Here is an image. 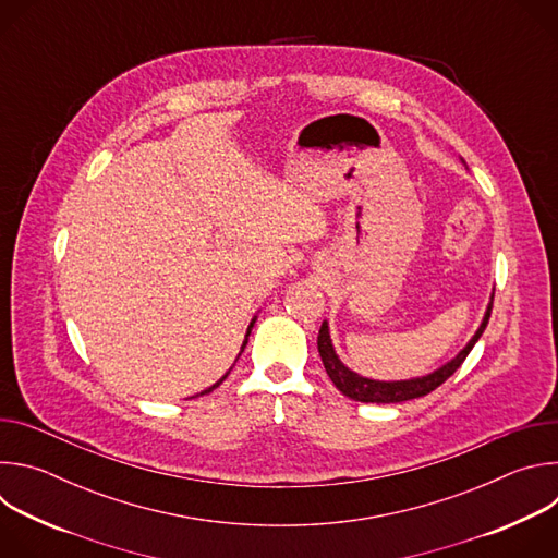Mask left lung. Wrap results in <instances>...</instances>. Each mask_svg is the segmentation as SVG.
Listing matches in <instances>:
<instances>
[{
    "label": "left lung",
    "mask_w": 558,
    "mask_h": 558,
    "mask_svg": "<svg viewBox=\"0 0 558 558\" xmlns=\"http://www.w3.org/2000/svg\"><path fill=\"white\" fill-rule=\"evenodd\" d=\"M493 300H495V291L490 295V302L486 306V313H484V320L480 325V329L474 331V336L468 340V344L452 357L448 360L446 364H441L439 368H435L433 373L428 375H422V377H411V379H395V381H381V379H371V377H364L355 371H351L342 360L340 355L336 353V347H333V340H331V331H329V323L325 320L323 327H320V333H317V351H320V357H323V364L331 377V381L336 384V388L351 397V400L355 402H364V404H397V402H409V400H415V397H424L428 395L430 390H435L437 386H441L459 366L461 362L468 357V353L472 351V347L480 342L482 333L486 331L488 327V320H490V311H493Z\"/></svg>",
    "instance_id": "8db88e82"
}]
</instances>
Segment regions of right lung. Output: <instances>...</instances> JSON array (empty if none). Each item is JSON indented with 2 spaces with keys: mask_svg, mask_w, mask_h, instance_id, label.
Segmentation results:
<instances>
[{
  "mask_svg": "<svg viewBox=\"0 0 558 558\" xmlns=\"http://www.w3.org/2000/svg\"><path fill=\"white\" fill-rule=\"evenodd\" d=\"M256 317H258V315H254V317H252V323H250V327H247V336H245V342H243V347H241V353H243V351H245V347H247V340H250V333H252V329H254V325H256ZM241 353H238V357H241ZM238 357H235V360H238ZM231 368H233V366H231ZM231 368H229V371H231ZM229 371H227V373H225V375H222V377H220V379H218V381H216V384H211V386H209V388H205V390H203V392H198V395H207V392H211V390H214V388H218V386H220V384H222V381H225V379H227V375H229Z\"/></svg>",
  "mask_w": 558,
  "mask_h": 558,
  "instance_id": "1",
  "label": "right lung"
}]
</instances>
